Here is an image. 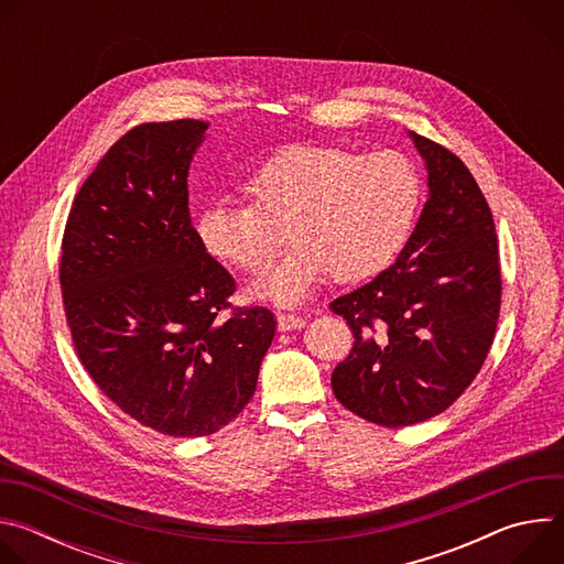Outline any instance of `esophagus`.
<instances>
[{"label": "esophagus", "mask_w": 564, "mask_h": 564, "mask_svg": "<svg viewBox=\"0 0 564 564\" xmlns=\"http://www.w3.org/2000/svg\"><path fill=\"white\" fill-rule=\"evenodd\" d=\"M305 326V318L299 314H279V330L290 333V330H301Z\"/></svg>", "instance_id": "1"}]
</instances>
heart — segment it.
<instances>
[{
	"label": "heart",
	"mask_w": 564,
	"mask_h": 564,
	"mask_svg": "<svg viewBox=\"0 0 564 564\" xmlns=\"http://www.w3.org/2000/svg\"><path fill=\"white\" fill-rule=\"evenodd\" d=\"M250 205L207 203L194 223L203 252L243 272L276 254L279 231L294 240L250 292L294 305L328 272L361 281L386 270L406 246L422 200L415 165L397 151L359 155L344 147L292 144L243 185Z\"/></svg>",
	"instance_id": "obj_1"
}]
</instances>
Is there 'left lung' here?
Masks as SVG:
<instances>
[{
  "mask_svg": "<svg viewBox=\"0 0 564 564\" xmlns=\"http://www.w3.org/2000/svg\"><path fill=\"white\" fill-rule=\"evenodd\" d=\"M429 196L394 263L330 303L355 335L333 390L355 415L388 429L426 422L468 388L500 312L498 236L462 160L409 131Z\"/></svg>",
  "mask_w": 564,
  "mask_h": 564,
  "instance_id": "left-lung-1",
  "label": "left lung"
}]
</instances>
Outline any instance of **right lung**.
I'll use <instances>...</instances> for the list:
<instances>
[{"mask_svg": "<svg viewBox=\"0 0 564 564\" xmlns=\"http://www.w3.org/2000/svg\"><path fill=\"white\" fill-rule=\"evenodd\" d=\"M209 122L127 131L77 192L59 283L79 361L142 426L203 437L257 390L276 321L265 307L220 318L236 285L189 218L187 176Z\"/></svg>", "mask_w": 564, "mask_h": 564, "instance_id": "right-lung-1", "label": "right lung"}]
</instances>
